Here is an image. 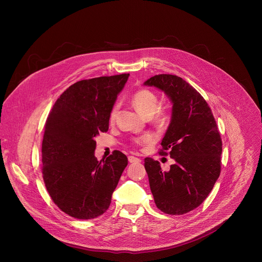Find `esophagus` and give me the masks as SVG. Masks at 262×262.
<instances>
[{
	"label": "esophagus",
	"instance_id": "esophagus-1",
	"mask_svg": "<svg viewBox=\"0 0 262 262\" xmlns=\"http://www.w3.org/2000/svg\"><path fill=\"white\" fill-rule=\"evenodd\" d=\"M128 160H129L130 163H138V162L141 161L140 158L135 157V156H129V157H128Z\"/></svg>",
	"mask_w": 262,
	"mask_h": 262
}]
</instances>
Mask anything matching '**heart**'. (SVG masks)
I'll list each match as a JSON object with an SVG mask.
<instances>
[{
  "mask_svg": "<svg viewBox=\"0 0 262 262\" xmlns=\"http://www.w3.org/2000/svg\"><path fill=\"white\" fill-rule=\"evenodd\" d=\"M132 104L137 110V112L141 114L145 118H151L155 114V119L159 123L166 122L168 118V113L164 109H158L159 101L158 97L149 90H140L136 92L132 97ZM118 110V106L115 105L110 113V121H114L116 118V114ZM154 142V137L151 134H144L141 137L135 138L134 143L137 145H149Z\"/></svg>",
  "mask_w": 262,
  "mask_h": 262,
  "instance_id": "b5f03b06",
  "label": "heart"
}]
</instances>
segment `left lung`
<instances>
[{"instance_id": "left-lung-1", "label": "left lung", "mask_w": 262, "mask_h": 262, "mask_svg": "<svg viewBox=\"0 0 262 262\" xmlns=\"http://www.w3.org/2000/svg\"><path fill=\"white\" fill-rule=\"evenodd\" d=\"M144 84L161 90L172 103L159 154L169 155L176 163L163 171L157 160L144 159L150 189L160 211L184 215L206 200L220 176L221 136L208 103L185 79L157 75Z\"/></svg>"}]
</instances>
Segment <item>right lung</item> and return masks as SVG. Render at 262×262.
<instances>
[{"label":"right lung","mask_w":262,"mask_h":262,"mask_svg":"<svg viewBox=\"0 0 262 262\" xmlns=\"http://www.w3.org/2000/svg\"><path fill=\"white\" fill-rule=\"evenodd\" d=\"M129 74L83 79L72 84L49 113L42 141V174L54 204L81 220L103 215L128 164L113 151L106 160L95 156V138L109 129L110 113Z\"/></svg>","instance_id":"right-lung-1"}]
</instances>
